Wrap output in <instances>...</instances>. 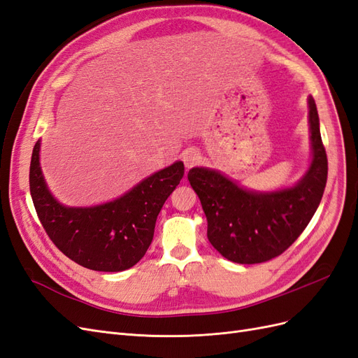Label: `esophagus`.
I'll use <instances>...</instances> for the list:
<instances>
[{
    "mask_svg": "<svg viewBox=\"0 0 358 358\" xmlns=\"http://www.w3.org/2000/svg\"><path fill=\"white\" fill-rule=\"evenodd\" d=\"M200 159H201V155H200V152H199L196 148H188L185 152L182 154L183 164H185V167H188V169L196 166L197 162H200Z\"/></svg>",
    "mask_w": 358,
    "mask_h": 358,
    "instance_id": "esophagus-1",
    "label": "esophagus"
}]
</instances>
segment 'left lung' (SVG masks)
<instances>
[{
    "label": "left lung",
    "instance_id": "left-lung-1",
    "mask_svg": "<svg viewBox=\"0 0 358 358\" xmlns=\"http://www.w3.org/2000/svg\"><path fill=\"white\" fill-rule=\"evenodd\" d=\"M310 164L296 185L254 191L208 167H194L188 180L208 220V239L224 258L239 264L268 262L288 249L317 212L327 182L315 100L309 96Z\"/></svg>",
    "mask_w": 358,
    "mask_h": 358
}]
</instances>
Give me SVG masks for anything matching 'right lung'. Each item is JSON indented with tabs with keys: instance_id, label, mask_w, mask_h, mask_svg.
<instances>
[{
	"instance_id": "1",
	"label": "right lung",
	"mask_w": 358,
	"mask_h": 358,
	"mask_svg": "<svg viewBox=\"0 0 358 358\" xmlns=\"http://www.w3.org/2000/svg\"><path fill=\"white\" fill-rule=\"evenodd\" d=\"M41 140L32 149L29 191L50 241L74 263L96 272H122L138 263L154 239L157 216L183 176V162L155 171L124 196L90 208L61 204L40 167Z\"/></svg>"
}]
</instances>
